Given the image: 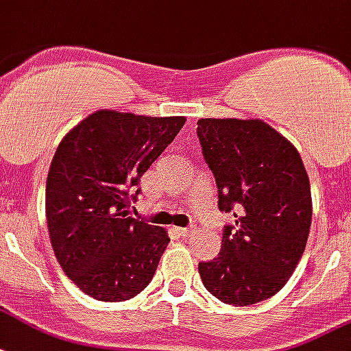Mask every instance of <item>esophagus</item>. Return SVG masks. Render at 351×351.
I'll return each mask as SVG.
<instances>
[{
    "label": "esophagus",
    "mask_w": 351,
    "mask_h": 351,
    "mask_svg": "<svg viewBox=\"0 0 351 351\" xmlns=\"http://www.w3.org/2000/svg\"><path fill=\"white\" fill-rule=\"evenodd\" d=\"M176 232L180 236H191L193 232H195V227H180V228H176Z\"/></svg>",
    "instance_id": "esophagus-1"
}]
</instances>
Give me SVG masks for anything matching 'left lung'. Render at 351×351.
<instances>
[{"mask_svg": "<svg viewBox=\"0 0 351 351\" xmlns=\"http://www.w3.org/2000/svg\"><path fill=\"white\" fill-rule=\"evenodd\" d=\"M197 136L217 184L221 212L236 208L221 251L201 262L204 287L236 307L277 294L294 274L313 221L301 156L261 119H199Z\"/></svg>", "mask_w": 351, "mask_h": 351, "instance_id": "8db88e82", "label": "left lung"}]
</instances>
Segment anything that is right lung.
Returning a JSON list of instances; mask_svg holds the SVG:
<instances>
[{"label":"right lung","instance_id":"obj_1","mask_svg":"<svg viewBox=\"0 0 351 351\" xmlns=\"http://www.w3.org/2000/svg\"><path fill=\"white\" fill-rule=\"evenodd\" d=\"M184 123L98 110L59 143L46 180L48 232L63 271L90 298L130 300L152 281L171 240L128 214L130 191Z\"/></svg>","mask_w":351,"mask_h":351}]
</instances>
